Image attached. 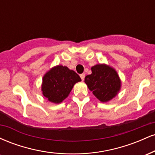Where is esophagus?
Listing matches in <instances>:
<instances>
[{
	"instance_id": "esophagus-1",
	"label": "esophagus",
	"mask_w": 155,
	"mask_h": 155,
	"mask_svg": "<svg viewBox=\"0 0 155 155\" xmlns=\"http://www.w3.org/2000/svg\"><path fill=\"white\" fill-rule=\"evenodd\" d=\"M80 77H81V80H83L84 79V77H85V74H80Z\"/></svg>"
}]
</instances>
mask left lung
<instances>
[{"label": "left lung", "mask_w": 155, "mask_h": 155, "mask_svg": "<svg viewBox=\"0 0 155 155\" xmlns=\"http://www.w3.org/2000/svg\"><path fill=\"white\" fill-rule=\"evenodd\" d=\"M91 70L92 74L84 78L89 90L101 102L111 101L121 88V80L117 72L106 64H97L92 66Z\"/></svg>", "instance_id": "1"}]
</instances>
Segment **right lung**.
I'll use <instances>...</instances> for the list:
<instances>
[{"mask_svg":"<svg viewBox=\"0 0 155 155\" xmlns=\"http://www.w3.org/2000/svg\"><path fill=\"white\" fill-rule=\"evenodd\" d=\"M81 81L75 71L66 66L57 65L44 74L42 94L50 102L60 104L68 96L74 85Z\"/></svg>","mask_w":155,"mask_h":155,"instance_id":"obj_1","label":"right lung"}]
</instances>
